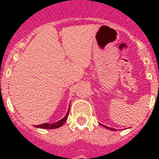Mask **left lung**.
Returning <instances> with one entry per match:
<instances>
[{
	"instance_id": "1",
	"label": "left lung",
	"mask_w": 159,
	"mask_h": 159,
	"mask_svg": "<svg viewBox=\"0 0 159 159\" xmlns=\"http://www.w3.org/2000/svg\"><path fill=\"white\" fill-rule=\"evenodd\" d=\"M103 127H105V128H107V129H110V130H114V129H113V128H109V127H107V126H105V125H103Z\"/></svg>"
}]
</instances>
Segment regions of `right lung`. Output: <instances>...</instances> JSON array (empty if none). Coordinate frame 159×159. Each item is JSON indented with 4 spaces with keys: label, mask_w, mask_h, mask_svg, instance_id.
<instances>
[{
    "label": "right lung",
    "mask_w": 159,
    "mask_h": 159,
    "mask_svg": "<svg viewBox=\"0 0 159 159\" xmlns=\"http://www.w3.org/2000/svg\"><path fill=\"white\" fill-rule=\"evenodd\" d=\"M68 114H69V110L66 115L65 117L62 118V119H61L60 121H58L57 123H43V124H41V125H36L35 126L36 128H45V129H54V128H57L61 126H62V124H64V123L66 122V119H67V117H68Z\"/></svg>",
    "instance_id": "right-lung-1"
}]
</instances>
